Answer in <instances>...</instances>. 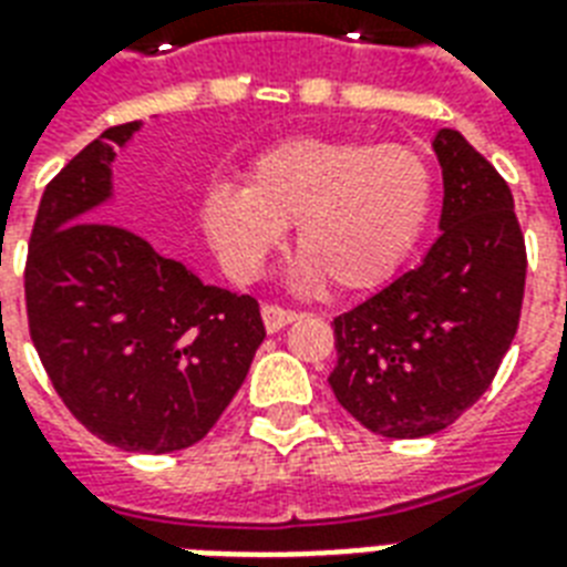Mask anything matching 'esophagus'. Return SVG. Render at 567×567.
I'll list each match as a JSON object with an SVG mask.
<instances>
[{"instance_id": "esophagus-1", "label": "esophagus", "mask_w": 567, "mask_h": 567, "mask_svg": "<svg viewBox=\"0 0 567 567\" xmlns=\"http://www.w3.org/2000/svg\"><path fill=\"white\" fill-rule=\"evenodd\" d=\"M297 318H300L297 311L282 309V306H274V302L261 306V320H265L267 332H279V329H285L288 323H293Z\"/></svg>"}]
</instances>
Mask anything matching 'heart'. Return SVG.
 I'll list each match as a JSON object with an SVG mask.
<instances>
[{"mask_svg": "<svg viewBox=\"0 0 567 567\" xmlns=\"http://www.w3.org/2000/svg\"><path fill=\"white\" fill-rule=\"evenodd\" d=\"M435 179L417 150L353 137H285L249 162L247 185L217 179L199 226L223 270L252 279L297 226L300 276L368 291L396 274L432 214Z\"/></svg>", "mask_w": 567, "mask_h": 567, "instance_id": "b5f03b06", "label": "heart"}]
</instances>
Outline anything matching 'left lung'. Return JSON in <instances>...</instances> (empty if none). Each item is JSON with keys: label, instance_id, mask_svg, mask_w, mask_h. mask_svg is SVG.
Here are the masks:
<instances>
[{"label": "left lung", "instance_id": "obj_1", "mask_svg": "<svg viewBox=\"0 0 567 567\" xmlns=\"http://www.w3.org/2000/svg\"><path fill=\"white\" fill-rule=\"evenodd\" d=\"M444 203L439 240L414 270L336 318L329 385L355 421L385 439L447 430L485 394L518 332L527 249L503 176L439 128Z\"/></svg>", "mask_w": 567, "mask_h": 567}]
</instances>
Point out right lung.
I'll list each match as a JSON object with an SVG mask.
<instances>
[{"mask_svg": "<svg viewBox=\"0 0 567 567\" xmlns=\"http://www.w3.org/2000/svg\"><path fill=\"white\" fill-rule=\"evenodd\" d=\"M141 120L105 128L40 196L25 261L29 332L58 396L128 453L205 439L265 341L258 302L203 282L126 226L102 220L117 150Z\"/></svg>", "mask_w": 567, "mask_h": 567, "instance_id": "add662e5", "label": "right lung"}]
</instances>
